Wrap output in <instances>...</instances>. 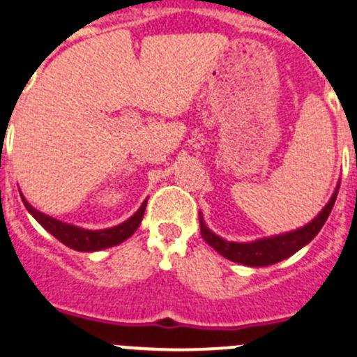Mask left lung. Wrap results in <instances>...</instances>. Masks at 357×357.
Segmentation results:
<instances>
[{
	"label": "left lung",
	"instance_id": "obj_1",
	"mask_svg": "<svg viewBox=\"0 0 357 357\" xmlns=\"http://www.w3.org/2000/svg\"><path fill=\"white\" fill-rule=\"evenodd\" d=\"M338 189L340 185L333 193L331 200L327 202V206L320 211V214L314 220H311L307 225L302 227V229L291 230V232H286V234L280 236H272V238L255 239L252 243H236L227 241V239L220 238L214 232H211L206 223H204V218L200 214L202 238L206 239L218 254H222L223 257L234 261V263L245 264V266H268V264H275L279 261L289 257V255H293L295 252H298L302 247H305L320 232V229L327 222V218H329L331 211H333L334 202H336V197H338Z\"/></svg>",
	"mask_w": 357,
	"mask_h": 357
}]
</instances>
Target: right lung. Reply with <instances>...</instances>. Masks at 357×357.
Listing matches in <instances>:
<instances>
[{
  "instance_id": "1",
  "label": "right lung",
  "mask_w": 357,
  "mask_h": 357,
  "mask_svg": "<svg viewBox=\"0 0 357 357\" xmlns=\"http://www.w3.org/2000/svg\"><path fill=\"white\" fill-rule=\"evenodd\" d=\"M21 198H23V204L28 209V213L36 218L37 222H39L44 229L48 230L50 234H53L59 241L64 243L66 247L78 252L103 250V248L116 247V245H119V243H123L125 239L130 238L135 230H137V227H139L141 220H143V214L144 209H146L148 202L144 200L143 206L137 209V213H135L134 216L128 218L127 222L119 223V225L116 227H110V229L87 230L82 229V227L69 225V223L61 222V220H56V218H52L48 216V214L40 213V211H37L36 207H31L30 204H28L26 198H24L23 195H21Z\"/></svg>"
}]
</instances>
